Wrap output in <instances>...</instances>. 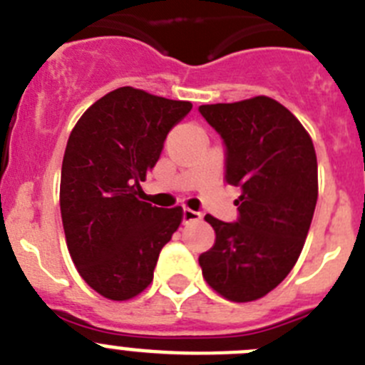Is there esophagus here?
<instances>
[{"mask_svg": "<svg viewBox=\"0 0 365 365\" xmlns=\"http://www.w3.org/2000/svg\"><path fill=\"white\" fill-rule=\"evenodd\" d=\"M202 219V213L200 212H193V210L185 208L182 210V222L188 224V222H197V220Z\"/></svg>", "mask_w": 365, "mask_h": 365, "instance_id": "1", "label": "esophagus"}]
</instances>
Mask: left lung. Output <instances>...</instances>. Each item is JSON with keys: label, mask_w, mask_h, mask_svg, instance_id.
Returning <instances> with one entry per match:
<instances>
[{"label": "left lung", "mask_w": 365, "mask_h": 365, "mask_svg": "<svg viewBox=\"0 0 365 365\" xmlns=\"http://www.w3.org/2000/svg\"><path fill=\"white\" fill-rule=\"evenodd\" d=\"M226 146V182L240 188L237 222L206 215L213 248L202 277L224 299L252 302L275 289L304 248L319 172L312 137L286 106L266 96L199 106Z\"/></svg>", "instance_id": "1"}]
</instances>
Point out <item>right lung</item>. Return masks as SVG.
<instances>
[{
  "label": "right lung",
  "mask_w": 365,
  "mask_h": 365,
  "mask_svg": "<svg viewBox=\"0 0 365 365\" xmlns=\"http://www.w3.org/2000/svg\"><path fill=\"white\" fill-rule=\"evenodd\" d=\"M190 110V101L121 86L93 103L70 133L59 188L63 230L79 275L105 299L145 292L182 220L180 206L157 208L137 195L168 132Z\"/></svg>",
  "instance_id": "add662e5"
}]
</instances>
